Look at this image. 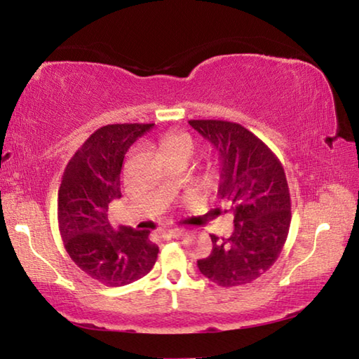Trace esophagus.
I'll use <instances>...</instances> for the list:
<instances>
[{
  "label": "esophagus",
  "instance_id": "1",
  "mask_svg": "<svg viewBox=\"0 0 359 359\" xmlns=\"http://www.w3.org/2000/svg\"><path fill=\"white\" fill-rule=\"evenodd\" d=\"M160 234L165 241L179 239V238H182V236H184V231H182V229H168V231H163V233H160Z\"/></svg>",
  "mask_w": 359,
  "mask_h": 359
}]
</instances>
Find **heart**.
I'll return each instance as SVG.
<instances>
[{
    "mask_svg": "<svg viewBox=\"0 0 359 359\" xmlns=\"http://www.w3.org/2000/svg\"><path fill=\"white\" fill-rule=\"evenodd\" d=\"M179 147L191 149L190 136L184 135V133H172V135H168L165 139H163V149H165V151L179 149Z\"/></svg>",
    "mask_w": 359,
    "mask_h": 359,
    "instance_id": "1",
    "label": "heart"
}]
</instances>
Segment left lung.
Listing matches in <instances>:
<instances>
[{"mask_svg":"<svg viewBox=\"0 0 359 359\" xmlns=\"http://www.w3.org/2000/svg\"><path fill=\"white\" fill-rule=\"evenodd\" d=\"M188 123L218 151V198L234 217L229 238L212 234V253L198 259V267L220 287L250 283L276 263L288 236L291 203L283 166L261 139L239 123Z\"/></svg>","mask_w":359,"mask_h":359,"instance_id":"1","label":"left lung"}]
</instances>
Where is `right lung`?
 Instances as JSON below:
<instances>
[{"instance_id":"obj_1","label":"right lung","mask_w":359,"mask_h":359,"mask_svg":"<svg viewBox=\"0 0 359 359\" xmlns=\"http://www.w3.org/2000/svg\"><path fill=\"white\" fill-rule=\"evenodd\" d=\"M154 123H117L96 130L65 169L58 190V226L71 259L106 287H123L147 276L158 257L149 233L115 231L109 204L121 198L120 175L128 149Z\"/></svg>"}]
</instances>
